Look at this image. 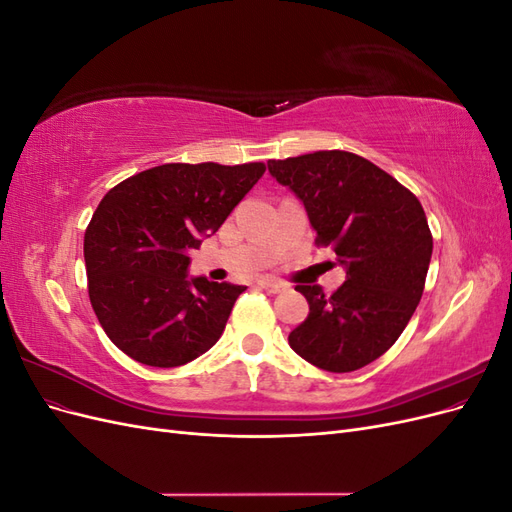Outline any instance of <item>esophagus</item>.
<instances>
[{"instance_id": "34e87169", "label": "esophagus", "mask_w": 512, "mask_h": 512, "mask_svg": "<svg viewBox=\"0 0 512 512\" xmlns=\"http://www.w3.org/2000/svg\"><path fill=\"white\" fill-rule=\"evenodd\" d=\"M260 288H265L267 292L271 294H277V292H284L286 290V284L284 282H277V280H260Z\"/></svg>"}]
</instances>
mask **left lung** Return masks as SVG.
<instances>
[{
    "label": "left lung",
    "instance_id": "1",
    "mask_svg": "<svg viewBox=\"0 0 512 512\" xmlns=\"http://www.w3.org/2000/svg\"><path fill=\"white\" fill-rule=\"evenodd\" d=\"M269 173L297 196L316 243L346 269L333 294L299 284L309 314L288 335L301 359L333 374L376 361L404 333L423 297L433 239L418 198L369 160L316 151L269 160Z\"/></svg>",
    "mask_w": 512,
    "mask_h": 512
}]
</instances>
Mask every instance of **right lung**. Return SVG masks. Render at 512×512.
<instances>
[{
    "instance_id": "1",
    "label": "right lung",
    "mask_w": 512,
    "mask_h": 512,
    "mask_svg": "<svg viewBox=\"0 0 512 512\" xmlns=\"http://www.w3.org/2000/svg\"><path fill=\"white\" fill-rule=\"evenodd\" d=\"M265 175V164H162L108 192L85 230L89 301L130 359L179 367L222 337L245 286L190 277V252Z\"/></svg>"
}]
</instances>
